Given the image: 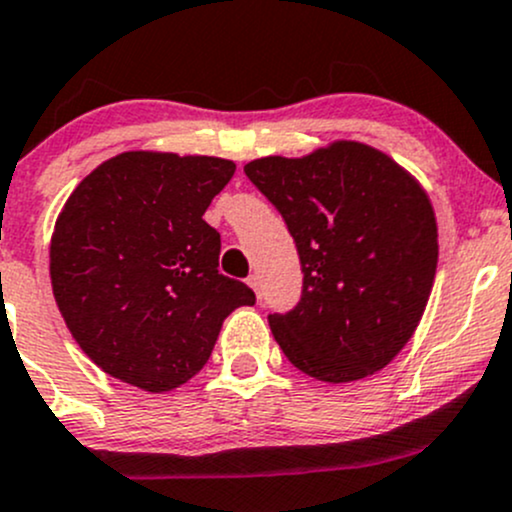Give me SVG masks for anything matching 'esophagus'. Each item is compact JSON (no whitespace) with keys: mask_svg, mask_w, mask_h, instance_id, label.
I'll use <instances>...</instances> for the list:
<instances>
[{"mask_svg":"<svg viewBox=\"0 0 512 512\" xmlns=\"http://www.w3.org/2000/svg\"><path fill=\"white\" fill-rule=\"evenodd\" d=\"M246 283H249L251 288H254V293L258 295V298H261V280H258L256 273H254V276H249V278H246Z\"/></svg>","mask_w":512,"mask_h":512,"instance_id":"34e87169","label":"esophagus"}]
</instances>
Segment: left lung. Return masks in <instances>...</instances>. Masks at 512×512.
I'll return each instance as SVG.
<instances>
[{"instance_id":"obj_1","label":"left lung","mask_w":512,"mask_h":512,"mask_svg":"<svg viewBox=\"0 0 512 512\" xmlns=\"http://www.w3.org/2000/svg\"><path fill=\"white\" fill-rule=\"evenodd\" d=\"M244 173L280 212L300 256L298 305L268 315L290 364L327 383L388 366L415 332L437 271L425 190L356 141L305 158H258Z\"/></svg>"}]
</instances>
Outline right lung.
Wrapping results in <instances>:
<instances>
[{
	"label": "right lung",
	"instance_id": "add662e5",
	"mask_svg": "<svg viewBox=\"0 0 512 512\" xmlns=\"http://www.w3.org/2000/svg\"><path fill=\"white\" fill-rule=\"evenodd\" d=\"M234 170L224 158L129 151L68 197L51 239L53 295L104 373L148 393L183 386L222 322L256 302L217 271L222 239L202 219Z\"/></svg>",
	"mask_w": 512,
	"mask_h": 512
}]
</instances>
